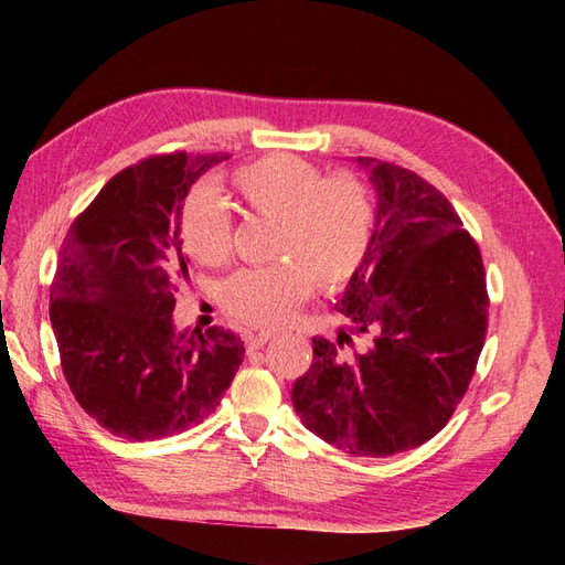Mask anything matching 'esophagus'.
Returning a JSON list of instances; mask_svg holds the SVG:
<instances>
[{
	"mask_svg": "<svg viewBox=\"0 0 565 565\" xmlns=\"http://www.w3.org/2000/svg\"><path fill=\"white\" fill-rule=\"evenodd\" d=\"M278 334L276 332H259V334H249V337H245V347H247V351H256V349H262L264 344H268L270 339H276Z\"/></svg>",
	"mask_w": 565,
	"mask_h": 565,
	"instance_id": "esophagus-1",
	"label": "esophagus"
}]
</instances>
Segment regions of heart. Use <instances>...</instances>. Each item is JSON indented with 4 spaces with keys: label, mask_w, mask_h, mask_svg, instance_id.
<instances>
[{
    "label": "heart",
    "mask_w": 565,
    "mask_h": 565,
    "mask_svg": "<svg viewBox=\"0 0 565 565\" xmlns=\"http://www.w3.org/2000/svg\"><path fill=\"white\" fill-rule=\"evenodd\" d=\"M237 212L252 224H273L268 268L235 273L221 287L224 311L252 328H278L320 292H339L363 268L374 231V204L363 181L324 177L285 152L254 160L231 174ZM185 252L202 266L233 256V218L210 198H193L181 214Z\"/></svg>",
    "instance_id": "1"
}]
</instances>
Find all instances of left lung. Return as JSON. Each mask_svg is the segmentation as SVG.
<instances>
[{
    "mask_svg": "<svg viewBox=\"0 0 565 565\" xmlns=\"http://www.w3.org/2000/svg\"><path fill=\"white\" fill-rule=\"evenodd\" d=\"M358 164L377 191V214L365 264L337 303L351 332L313 339L292 403L330 446L388 457L434 438L465 398L490 299L481 249L448 198L393 162ZM353 333L369 341L349 354Z\"/></svg>",
    "mask_w": 565,
    "mask_h": 565,
    "instance_id": "1",
    "label": "left lung"
}]
</instances>
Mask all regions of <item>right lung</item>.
Listing matches in <instances>:
<instances>
[{
    "mask_svg": "<svg viewBox=\"0 0 565 565\" xmlns=\"http://www.w3.org/2000/svg\"><path fill=\"white\" fill-rule=\"evenodd\" d=\"M228 156L164 152L115 174L65 235L49 318L75 401L127 440H156L207 419L245 347L231 330L177 332L188 280L181 210L191 185Z\"/></svg>",
    "mask_w": 565,
    "mask_h": 565,
    "instance_id": "add662e5",
    "label": "right lung"
}]
</instances>
